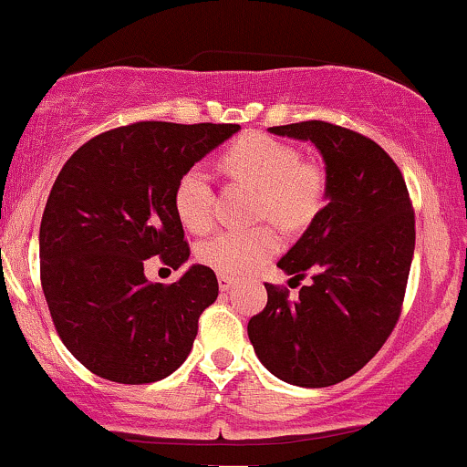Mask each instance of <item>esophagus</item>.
Instances as JSON below:
<instances>
[{"mask_svg":"<svg viewBox=\"0 0 467 467\" xmlns=\"http://www.w3.org/2000/svg\"><path fill=\"white\" fill-rule=\"evenodd\" d=\"M217 281H219V289H222V292H228V289L234 285V278L228 275H219Z\"/></svg>","mask_w":467,"mask_h":467,"instance_id":"obj_1","label":"esophagus"}]
</instances>
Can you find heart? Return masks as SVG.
<instances>
[{
  "instance_id": "b5f03b06",
  "label": "heart",
  "mask_w": 467,
  "mask_h": 467,
  "mask_svg": "<svg viewBox=\"0 0 467 467\" xmlns=\"http://www.w3.org/2000/svg\"><path fill=\"white\" fill-rule=\"evenodd\" d=\"M228 178L259 189L256 215L278 226H307L323 206L327 178L314 160H303L292 144L265 133H245L222 158ZM175 211L186 228L202 233L215 217V189L203 166H191L175 186ZM281 248L272 226L233 228L213 234L200 245V259L223 275H248Z\"/></svg>"
}]
</instances>
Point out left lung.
Returning <instances> with one entry per match:
<instances>
[{
	"label": "left lung",
	"mask_w": 467,
	"mask_h": 467,
	"mask_svg": "<svg viewBox=\"0 0 467 467\" xmlns=\"http://www.w3.org/2000/svg\"><path fill=\"white\" fill-rule=\"evenodd\" d=\"M309 140L325 160L327 203L278 261L312 276L296 301L265 283L267 305L252 316L256 358L283 382L323 389L358 373L398 325L415 252V213L390 155L362 133L325 120L270 127Z\"/></svg>",
	"instance_id": "obj_1"
}]
</instances>
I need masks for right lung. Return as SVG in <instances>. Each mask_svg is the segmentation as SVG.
Returning <instances> with one entry per match:
<instances>
[{
	"mask_svg": "<svg viewBox=\"0 0 467 467\" xmlns=\"http://www.w3.org/2000/svg\"><path fill=\"white\" fill-rule=\"evenodd\" d=\"M239 130L133 122L63 164L41 219V287L63 345L99 378L158 382L189 358L197 320L217 301L215 272L191 265L162 285L144 276V264L160 256L178 270L189 261L175 186Z\"/></svg>",
	"mask_w": 467,
	"mask_h": 467,
	"instance_id": "1",
	"label": "right lung"
}]
</instances>
